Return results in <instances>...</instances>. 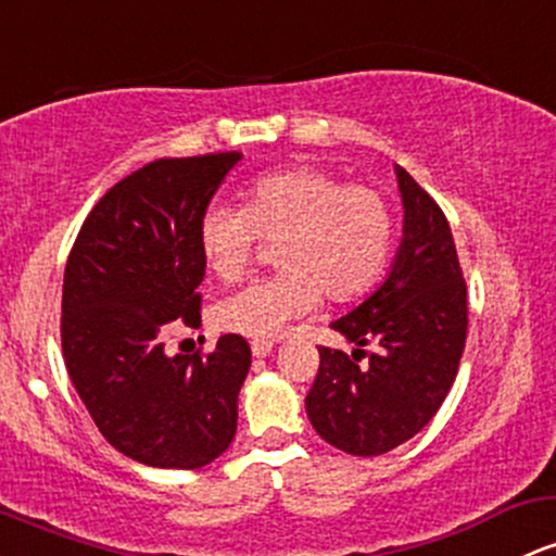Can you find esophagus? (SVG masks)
Here are the masks:
<instances>
[{
    "instance_id": "1",
    "label": "esophagus",
    "mask_w": 556,
    "mask_h": 556,
    "mask_svg": "<svg viewBox=\"0 0 556 556\" xmlns=\"http://www.w3.org/2000/svg\"><path fill=\"white\" fill-rule=\"evenodd\" d=\"M250 351H253L255 358H264L271 353V340H264V338H255L253 343H250Z\"/></svg>"
}]
</instances>
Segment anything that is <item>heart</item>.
Segmentation results:
<instances>
[{
	"label": "heart",
	"instance_id": "b5f03b06",
	"mask_svg": "<svg viewBox=\"0 0 556 556\" xmlns=\"http://www.w3.org/2000/svg\"><path fill=\"white\" fill-rule=\"evenodd\" d=\"M393 235V208L375 187L345 185L314 166L258 176L245 187L242 208L213 203L203 211L198 245L222 282L248 277L261 240L277 245L274 264L282 271L218 301L213 325L268 338L311 314L321 295L356 301L386 271Z\"/></svg>",
	"mask_w": 556,
	"mask_h": 556
}]
</instances>
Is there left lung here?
Here are the masks:
<instances>
[{
	"label": "left lung",
	"mask_w": 556,
	"mask_h": 556,
	"mask_svg": "<svg viewBox=\"0 0 556 556\" xmlns=\"http://www.w3.org/2000/svg\"><path fill=\"white\" fill-rule=\"evenodd\" d=\"M399 187L406 216L395 264L332 325L358 348L348 356L319 345L306 395L314 430L353 456L388 454L417 435L446 401L467 343V282L446 213L404 168Z\"/></svg>",
	"instance_id": "8db88e82"
}]
</instances>
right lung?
Listing matches in <instances>:
<instances>
[{
    "instance_id": "add662e5",
    "label": "right lung",
    "mask_w": 556,
    "mask_h": 556,
    "mask_svg": "<svg viewBox=\"0 0 556 556\" xmlns=\"http://www.w3.org/2000/svg\"><path fill=\"white\" fill-rule=\"evenodd\" d=\"M237 161L229 150L134 170L97 200L65 264V369L110 446L148 467H205L237 432L248 340L166 351L170 327L200 325L198 224Z\"/></svg>"
}]
</instances>
